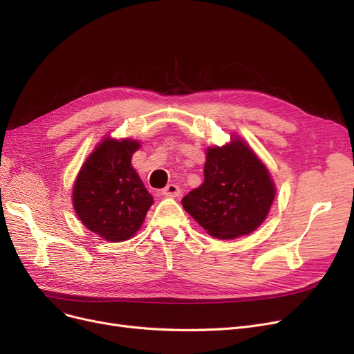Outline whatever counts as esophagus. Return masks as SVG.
I'll return each instance as SVG.
<instances>
[{
  "mask_svg": "<svg viewBox=\"0 0 354 354\" xmlns=\"http://www.w3.org/2000/svg\"><path fill=\"white\" fill-rule=\"evenodd\" d=\"M180 188L178 185H175V183H169V185L162 191V194L165 196H169V198H176L180 195Z\"/></svg>",
  "mask_w": 354,
  "mask_h": 354,
  "instance_id": "1",
  "label": "esophagus"
}]
</instances>
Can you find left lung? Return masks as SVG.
<instances>
[{"label":"left lung","instance_id":"8db88e82","mask_svg":"<svg viewBox=\"0 0 354 354\" xmlns=\"http://www.w3.org/2000/svg\"><path fill=\"white\" fill-rule=\"evenodd\" d=\"M224 146L207 149L204 182L182 205L205 232L220 240L250 234L273 204L276 187L266 165L237 136Z\"/></svg>","mask_w":354,"mask_h":354}]
</instances>
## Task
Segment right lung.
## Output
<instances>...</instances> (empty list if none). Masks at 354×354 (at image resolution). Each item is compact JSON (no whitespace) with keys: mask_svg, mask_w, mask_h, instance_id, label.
Masks as SVG:
<instances>
[{"mask_svg":"<svg viewBox=\"0 0 354 354\" xmlns=\"http://www.w3.org/2000/svg\"><path fill=\"white\" fill-rule=\"evenodd\" d=\"M140 142L104 137L75 179L72 204L82 224L106 241L131 239L142 227L153 196L131 166Z\"/></svg>","mask_w":354,"mask_h":354,"instance_id":"add662e5","label":"right lung"}]
</instances>
